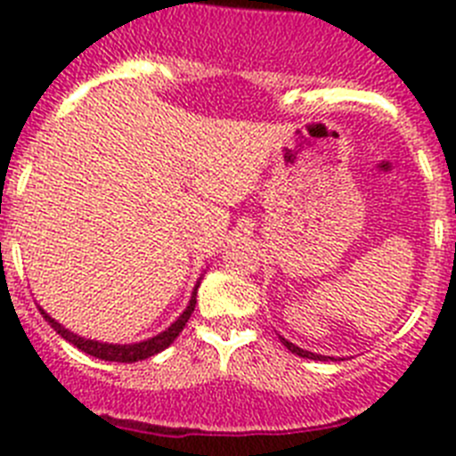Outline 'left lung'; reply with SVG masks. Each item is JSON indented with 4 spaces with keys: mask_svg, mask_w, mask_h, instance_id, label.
<instances>
[{
    "mask_svg": "<svg viewBox=\"0 0 456 456\" xmlns=\"http://www.w3.org/2000/svg\"><path fill=\"white\" fill-rule=\"evenodd\" d=\"M281 342H283V345L289 349V352L297 354V356H301V358H313V361H324V356H320V354L305 352V349L297 347V345H292V342H288V340H285V338H281Z\"/></svg>",
    "mask_w": 456,
    "mask_h": 456,
    "instance_id": "obj_1",
    "label": "left lung"
}]
</instances>
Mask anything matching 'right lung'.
I'll list each match as a JSON object with an SVG mask.
<instances>
[{
    "instance_id": "obj_1",
    "label": "right lung",
    "mask_w": 456,
    "mask_h": 456,
    "mask_svg": "<svg viewBox=\"0 0 456 456\" xmlns=\"http://www.w3.org/2000/svg\"><path fill=\"white\" fill-rule=\"evenodd\" d=\"M193 308H196V292H193L191 301H189L187 310H184L183 315L178 317V322L175 324H171V329L164 333H159V336L151 338V340L146 342H136V345H102V342H95V340H84V338L75 336V333H70L68 329H63L59 322L52 320L47 313H43V317H45L47 322L52 324V329H54L56 333L61 338H66L68 342H72L75 347L82 349V352L91 354V356L95 358H102V361H114V363H134V361H143V358H151L155 356V354L164 352V349L171 345L175 338L180 336V331L184 329V324H187V320L191 317Z\"/></svg>"
}]
</instances>
